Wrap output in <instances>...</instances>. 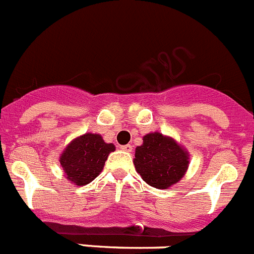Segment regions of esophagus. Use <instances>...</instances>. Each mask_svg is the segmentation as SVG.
<instances>
[{
	"mask_svg": "<svg viewBox=\"0 0 254 254\" xmlns=\"http://www.w3.org/2000/svg\"><path fill=\"white\" fill-rule=\"evenodd\" d=\"M120 149H121V151H125V152H131L132 151V146H131V144H125V146H121Z\"/></svg>",
	"mask_w": 254,
	"mask_h": 254,
	"instance_id": "esophagus-1",
	"label": "esophagus"
}]
</instances>
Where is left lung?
Wrapping results in <instances>:
<instances>
[{
  "instance_id": "1",
  "label": "left lung",
  "mask_w": 254,
  "mask_h": 254,
  "mask_svg": "<svg viewBox=\"0 0 254 254\" xmlns=\"http://www.w3.org/2000/svg\"><path fill=\"white\" fill-rule=\"evenodd\" d=\"M134 168L147 185L167 190L180 182L190 166L187 149L170 136L152 132L136 148Z\"/></svg>"
}]
</instances>
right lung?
I'll list each match as a JSON object with an SVG mask.
<instances>
[{
  "label": "right lung",
  "instance_id": "obj_1",
  "mask_svg": "<svg viewBox=\"0 0 254 254\" xmlns=\"http://www.w3.org/2000/svg\"><path fill=\"white\" fill-rule=\"evenodd\" d=\"M116 149L98 133H84L72 139L60 156L64 177L74 186L92 182L105 167L108 154Z\"/></svg>",
  "mask_w": 254,
  "mask_h": 254
}]
</instances>
